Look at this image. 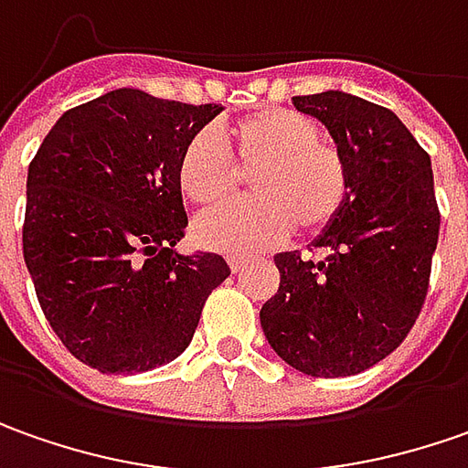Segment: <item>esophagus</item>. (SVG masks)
I'll return each mask as SVG.
<instances>
[{
  "label": "esophagus",
  "instance_id": "esophagus-1",
  "mask_svg": "<svg viewBox=\"0 0 468 468\" xmlns=\"http://www.w3.org/2000/svg\"><path fill=\"white\" fill-rule=\"evenodd\" d=\"M228 264H230V269H233V274H238V271H243V269L250 264V259H246V256H230V259H228Z\"/></svg>",
  "mask_w": 468,
  "mask_h": 468
}]
</instances>
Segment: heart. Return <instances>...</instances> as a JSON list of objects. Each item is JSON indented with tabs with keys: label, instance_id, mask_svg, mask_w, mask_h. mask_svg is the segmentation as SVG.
Listing matches in <instances>:
<instances>
[{
	"label": "heart",
	"instance_id": "obj_1",
	"mask_svg": "<svg viewBox=\"0 0 468 468\" xmlns=\"http://www.w3.org/2000/svg\"><path fill=\"white\" fill-rule=\"evenodd\" d=\"M240 176L256 199L222 207L194 222L197 243L219 253L269 249L298 225L318 235L342 215L349 170L342 153L321 139V126L290 108H261L215 134L188 139L176 181L186 202L212 209L233 199Z\"/></svg>",
	"mask_w": 468,
	"mask_h": 468
}]
</instances>
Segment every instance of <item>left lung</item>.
Segmentation results:
<instances>
[{"mask_svg": "<svg viewBox=\"0 0 468 468\" xmlns=\"http://www.w3.org/2000/svg\"><path fill=\"white\" fill-rule=\"evenodd\" d=\"M292 103L329 129L349 170V199L315 238L324 259L274 256L280 290L259 314L261 329L305 376H357L407 339L425 305L441 230L432 165L383 105L339 90Z\"/></svg>", "mask_w": 468, "mask_h": 468, "instance_id": "obj_1", "label": "left lung"}]
</instances>
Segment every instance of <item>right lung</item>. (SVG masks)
<instances>
[{
    "mask_svg": "<svg viewBox=\"0 0 468 468\" xmlns=\"http://www.w3.org/2000/svg\"><path fill=\"white\" fill-rule=\"evenodd\" d=\"M219 111L111 90L69 108L41 142L23 256L43 315L80 363L129 376L176 360L230 277L218 253L173 249L188 225L178 157Z\"/></svg>",
    "mask_w": 468,
    "mask_h": 468,
    "instance_id": "add662e5",
    "label": "right lung"
}]
</instances>
